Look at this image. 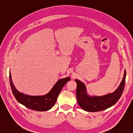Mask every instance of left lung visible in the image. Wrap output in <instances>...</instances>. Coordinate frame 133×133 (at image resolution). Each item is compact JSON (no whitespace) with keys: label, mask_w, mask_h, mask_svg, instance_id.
I'll return each instance as SVG.
<instances>
[{"label":"left lung","mask_w":133,"mask_h":133,"mask_svg":"<svg viewBox=\"0 0 133 133\" xmlns=\"http://www.w3.org/2000/svg\"><path fill=\"white\" fill-rule=\"evenodd\" d=\"M126 72L125 70L122 81L115 91L102 96H91L87 92L86 87L82 82L75 79L77 84V102L83 110L89 112L102 111L112 106L117 102L122 94L125 85Z\"/></svg>","instance_id":"1"}]
</instances>
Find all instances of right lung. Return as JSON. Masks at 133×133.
<instances>
[{
	"label": "right lung",
	"mask_w": 133,
	"mask_h": 133,
	"mask_svg": "<svg viewBox=\"0 0 133 133\" xmlns=\"http://www.w3.org/2000/svg\"><path fill=\"white\" fill-rule=\"evenodd\" d=\"M10 82L14 97L19 103L27 108L38 111H47L51 109L56 103L58 95L63 86L70 80L69 77L59 79L51 90L44 95L32 96L19 92L14 85L11 72L10 71Z\"/></svg>",
	"instance_id": "obj_1"
}]
</instances>
